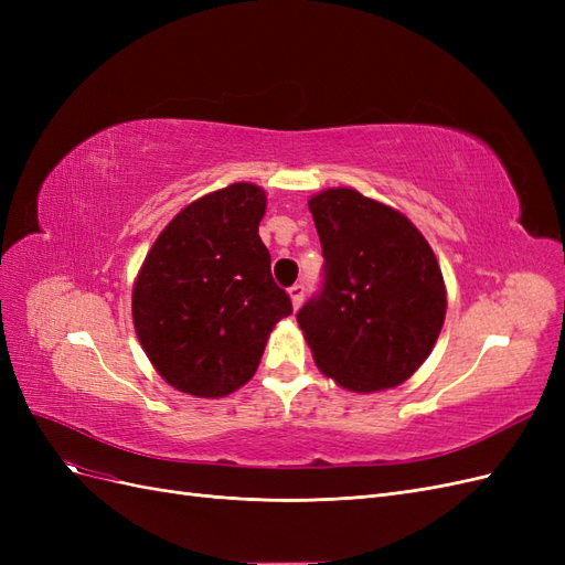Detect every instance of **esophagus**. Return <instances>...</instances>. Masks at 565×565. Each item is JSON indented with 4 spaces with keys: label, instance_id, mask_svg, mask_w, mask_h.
I'll use <instances>...</instances> for the list:
<instances>
[{
    "label": "esophagus",
    "instance_id": "1",
    "mask_svg": "<svg viewBox=\"0 0 565 565\" xmlns=\"http://www.w3.org/2000/svg\"><path fill=\"white\" fill-rule=\"evenodd\" d=\"M303 292H306V287H303L301 282H297V285L289 287V299H292V306H295V309H299V306H301V301H303Z\"/></svg>",
    "mask_w": 565,
    "mask_h": 565
}]
</instances>
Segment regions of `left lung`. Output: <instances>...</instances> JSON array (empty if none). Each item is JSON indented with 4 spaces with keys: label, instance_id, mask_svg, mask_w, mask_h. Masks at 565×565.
Masks as SVG:
<instances>
[{
    "label": "left lung",
    "instance_id": "1",
    "mask_svg": "<svg viewBox=\"0 0 565 565\" xmlns=\"http://www.w3.org/2000/svg\"><path fill=\"white\" fill-rule=\"evenodd\" d=\"M324 256L320 292L297 313L322 374L358 393L398 386L429 358L446 282L413 221L353 188L309 200Z\"/></svg>",
    "mask_w": 565,
    "mask_h": 565
}]
</instances>
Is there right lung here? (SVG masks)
Returning <instances> with one entry per match:
<instances>
[{
	"label": "right lung",
	"instance_id": "obj_1",
	"mask_svg": "<svg viewBox=\"0 0 565 565\" xmlns=\"http://www.w3.org/2000/svg\"><path fill=\"white\" fill-rule=\"evenodd\" d=\"M266 193L233 183L183 207L134 282L136 337L167 384L200 398L252 380L292 301L270 276L259 237Z\"/></svg>",
	"mask_w": 565,
	"mask_h": 565
}]
</instances>
